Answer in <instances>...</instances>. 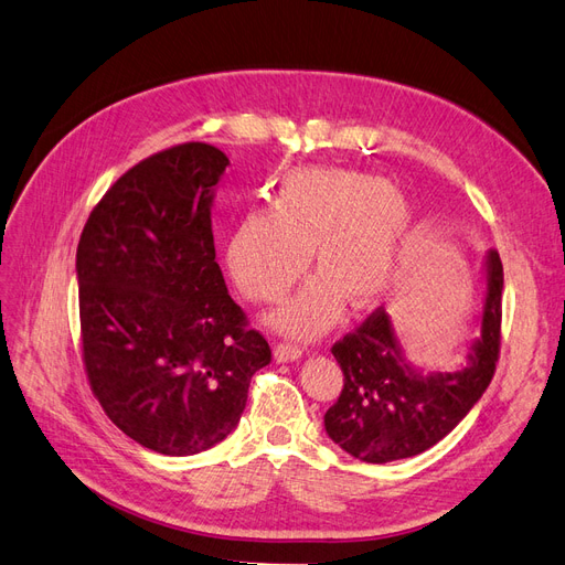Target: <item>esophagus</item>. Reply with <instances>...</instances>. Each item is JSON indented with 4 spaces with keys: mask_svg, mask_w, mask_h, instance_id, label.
Masks as SVG:
<instances>
[{
    "mask_svg": "<svg viewBox=\"0 0 565 565\" xmlns=\"http://www.w3.org/2000/svg\"><path fill=\"white\" fill-rule=\"evenodd\" d=\"M275 356L277 361H296L302 356V350L298 344H290V342H277L275 344Z\"/></svg>",
    "mask_w": 565,
    "mask_h": 565,
    "instance_id": "1",
    "label": "esophagus"
}]
</instances>
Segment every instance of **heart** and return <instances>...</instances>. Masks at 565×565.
I'll return each mask as SVG.
<instances>
[{
	"instance_id": "obj_1",
	"label": "heart",
	"mask_w": 565,
	"mask_h": 565,
	"mask_svg": "<svg viewBox=\"0 0 565 565\" xmlns=\"http://www.w3.org/2000/svg\"><path fill=\"white\" fill-rule=\"evenodd\" d=\"M413 227L406 196L385 180L344 169H298L271 190L269 209L244 213L230 232L225 260L242 294L271 305L307 271L321 279L277 315V329L309 338L329 329L342 298L375 302L392 284Z\"/></svg>"
}]
</instances>
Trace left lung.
<instances>
[{
	"label": "left lung",
	"mask_w": 565,
	"mask_h": 565,
	"mask_svg": "<svg viewBox=\"0 0 565 565\" xmlns=\"http://www.w3.org/2000/svg\"><path fill=\"white\" fill-rule=\"evenodd\" d=\"M502 260L488 256L481 335L469 363L455 373L423 375L404 361L390 315L377 307L331 352L342 369V392L326 411V434L363 462L420 455L460 425L495 375L502 340Z\"/></svg>",
	"instance_id": "8db88e82"
}]
</instances>
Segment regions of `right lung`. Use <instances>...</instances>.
Masks as SVG:
<instances>
[{
    "mask_svg": "<svg viewBox=\"0 0 565 565\" xmlns=\"http://www.w3.org/2000/svg\"><path fill=\"white\" fill-rule=\"evenodd\" d=\"M227 163L209 142L138 161L90 211L77 246L90 392L126 436L173 458L221 444L271 361L215 263L211 190Z\"/></svg>",
    "mask_w": 565,
    "mask_h": 565,
    "instance_id": "obj_1",
    "label": "right lung"
}]
</instances>
